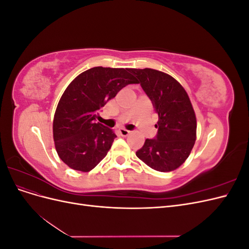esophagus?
I'll use <instances>...</instances> for the list:
<instances>
[{"instance_id": "34e87169", "label": "esophagus", "mask_w": 249, "mask_h": 249, "mask_svg": "<svg viewBox=\"0 0 249 249\" xmlns=\"http://www.w3.org/2000/svg\"><path fill=\"white\" fill-rule=\"evenodd\" d=\"M131 132L129 131V130H126V129H124V127H120L119 129V134L122 135L123 137H125V136H127V135H129Z\"/></svg>"}]
</instances>
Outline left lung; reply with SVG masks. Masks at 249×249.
<instances>
[{
    "mask_svg": "<svg viewBox=\"0 0 249 249\" xmlns=\"http://www.w3.org/2000/svg\"><path fill=\"white\" fill-rule=\"evenodd\" d=\"M159 115L154 139H146L136 156L161 172L182 165L196 139V117L183 86L169 74L152 69H131Z\"/></svg>",
    "mask_w": 249,
    "mask_h": 249,
    "instance_id": "obj_1",
    "label": "left lung"
}]
</instances>
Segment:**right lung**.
Segmentation results:
<instances>
[{
	"instance_id": "1",
	"label": "right lung",
	"mask_w": 249,
	"mask_h": 249,
	"mask_svg": "<svg viewBox=\"0 0 249 249\" xmlns=\"http://www.w3.org/2000/svg\"><path fill=\"white\" fill-rule=\"evenodd\" d=\"M129 71L92 67L65 89L55 112L53 134L58 156L67 166L87 172L106 157L116 135L95 117L124 87L138 84Z\"/></svg>"
}]
</instances>
